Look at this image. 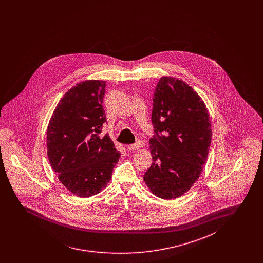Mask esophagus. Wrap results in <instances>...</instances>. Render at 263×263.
<instances>
[{
    "label": "esophagus",
    "mask_w": 263,
    "mask_h": 263,
    "mask_svg": "<svg viewBox=\"0 0 263 263\" xmlns=\"http://www.w3.org/2000/svg\"><path fill=\"white\" fill-rule=\"evenodd\" d=\"M143 146H144V143H143V141H138L136 143L129 144L127 148L129 151H134V149H138V148H141V147H143Z\"/></svg>",
    "instance_id": "esophagus-1"
}]
</instances>
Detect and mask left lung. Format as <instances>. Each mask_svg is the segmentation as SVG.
<instances>
[{
	"label": "left lung",
	"instance_id": "8db88e82",
	"mask_svg": "<svg viewBox=\"0 0 263 263\" xmlns=\"http://www.w3.org/2000/svg\"><path fill=\"white\" fill-rule=\"evenodd\" d=\"M151 167L143 175L158 198L173 199L190 190L205 164L211 122L200 96L181 80L162 77L153 96Z\"/></svg>",
	"mask_w": 263,
	"mask_h": 263
}]
</instances>
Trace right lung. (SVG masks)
<instances>
[{
	"label": "right lung",
	"mask_w": 263,
	"mask_h": 263,
	"mask_svg": "<svg viewBox=\"0 0 263 263\" xmlns=\"http://www.w3.org/2000/svg\"><path fill=\"white\" fill-rule=\"evenodd\" d=\"M105 81L88 80L70 88L57 105L47 127V155L64 187L80 198L98 194L110 182L120 157L108 134Z\"/></svg>",
	"instance_id": "1"
}]
</instances>
